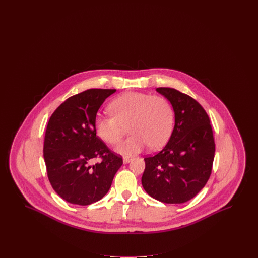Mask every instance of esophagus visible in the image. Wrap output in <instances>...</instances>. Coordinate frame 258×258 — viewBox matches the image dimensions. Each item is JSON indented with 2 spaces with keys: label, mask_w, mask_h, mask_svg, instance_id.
<instances>
[{
  "label": "esophagus",
  "mask_w": 258,
  "mask_h": 258,
  "mask_svg": "<svg viewBox=\"0 0 258 258\" xmlns=\"http://www.w3.org/2000/svg\"><path fill=\"white\" fill-rule=\"evenodd\" d=\"M131 160H132V159L127 158V157H124L123 159V163H128Z\"/></svg>",
  "instance_id": "obj_1"
}]
</instances>
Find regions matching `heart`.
Listing matches in <instances>:
<instances>
[{
  "instance_id": "obj_1",
  "label": "heart",
  "mask_w": 258,
  "mask_h": 258,
  "mask_svg": "<svg viewBox=\"0 0 258 258\" xmlns=\"http://www.w3.org/2000/svg\"><path fill=\"white\" fill-rule=\"evenodd\" d=\"M109 109L112 115L96 116L95 130L103 141L114 145L128 124L132 135L115 149L122 156H134L149 145L153 149L161 147L171 135L174 111L162 96L126 92L111 101Z\"/></svg>"
}]
</instances>
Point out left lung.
Wrapping results in <instances>:
<instances>
[{
    "mask_svg": "<svg viewBox=\"0 0 258 258\" xmlns=\"http://www.w3.org/2000/svg\"><path fill=\"white\" fill-rule=\"evenodd\" d=\"M171 103L175 124L167 144L145 158L141 183L150 197L167 204L184 203L210 178L215 141L206 111L196 99L172 88H157Z\"/></svg>",
    "mask_w": 258,
    "mask_h": 258,
    "instance_id": "1",
    "label": "left lung"
}]
</instances>
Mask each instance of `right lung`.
I'll return each instance as SVG.
<instances>
[{
    "mask_svg": "<svg viewBox=\"0 0 258 258\" xmlns=\"http://www.w3.org/2000/svg\"><path fill=\"white\" fill-rule=\"evenodd\" d=\"M115 89H90L64 100L50 117L43 158L50 184L60 197L76 205L97 202L110 188L123 164L97 136L95 118ZM96 157L100 163L92 165Z\"/></svg>",
    "mask_w": 258,
    "mask_h": 258,
    "instance_id": "1",
    "label": "right lung"
}]
</instances>
